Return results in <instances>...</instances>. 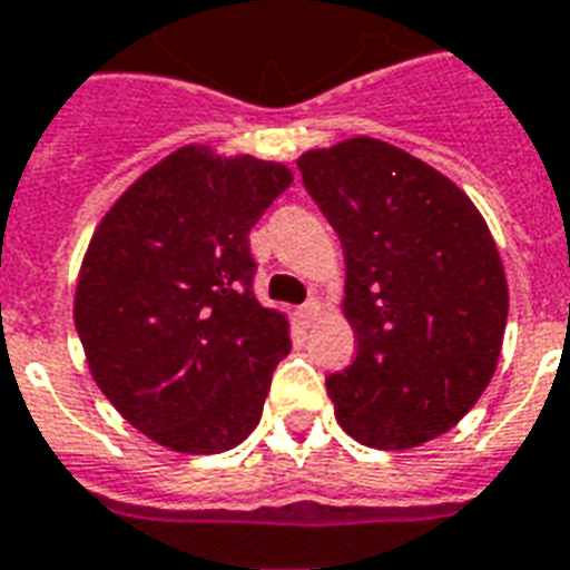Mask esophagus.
Here are the masks:
<instances>
[{"instance_id": "34e87169", "label": "esophagus", "mask_w": 570, "mask_h": 570, "mask_svg": "<svg viewBox=\"0 0 570 570\" xmlns=\"http://www.w3.org/2000/svg\"><path fill=\"white\" fill-rule=\"evenodd\" d=\"M296 314H299L305 323H312V320H317V314H320V303H317V299H308L305 305H299V312H296Z\"/></svg>"}]
</instances>
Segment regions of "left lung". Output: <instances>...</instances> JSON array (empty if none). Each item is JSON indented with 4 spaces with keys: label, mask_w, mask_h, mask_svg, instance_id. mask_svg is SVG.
Returning <instances> with one entry per match:
<instances>
[{
    "label": "left lung",
    "mask_w": 570,
    "mask_h": 570,
    "mask_svg": "<svg viewBox=\"0 0 570 570\" xmlns=\"http://www.w3.org/2000/svg\"><path fill=\"white\" fill-rule=\"evenodd\" d=\"M346 262L355 361L326 375L341 428L381 451L416 449L472 411L504 343L507 276L460 186L373 136L296 159Z\"/></svg>",
    "instance_id": "left-lung-1"
}]
</instances>
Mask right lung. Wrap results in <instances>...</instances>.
Segmentation results:
<instances>
[{
	"instance_id": "add662e5",
	"label": "right lung",
	"mask_w": 570,
	"mask_h": 570,
	"mask_svg": "<svg viewBox=\"0 0 570 570\" xmlns=\"http://www.w3.org/2000/svg\"><path fill=\"white\" fill-rule=\"evenodd\" d=\"M291 180L282 163L183 145L92 233L75 328L101 393L154 443L218 454L262 420L291 337L253 294L247 235Z\"/></svg>"
}]
</instances>
